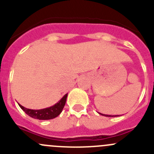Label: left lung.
I'll return each mask as SVG.
<instances>
[{
  "instance_id": "8db88e82",
  "label": "left lung",
  "mask_w": 154,
  "mask_h": 154,
  "mask_svg": "<svg viewBox=\"0 0 154 154\" xmlns=\"http://www.w3.org/2000/svg\"><path fill=\"white\" fill-rule=\"evenodd\" d=\"M99 114L102 115L103 116H106V117H117L119 116H111V115H104V114H101V113H99Z\"/></svg>"
}]
</instances>
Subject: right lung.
<instances>
[{"label":"right lung","mask_w":154,"mask_h":154,"mask_svg":"<svg viewBox=\"0 0 154 154\" xmlns=\"http://www.w3.org/2000/svg\"><path fill=\"white\" fill-rule=\"evenodd\" d=\"M67 96L68 94H65L63 98L55 105L48 107V108L42 109H30L25 108L21 104L18 105L23 111L25 112L26 114L33 119H38V120H49V119H53L57 117L62 112L66 104Z\"/></svg>","instance_id":"obj_1"}]
</instances>
